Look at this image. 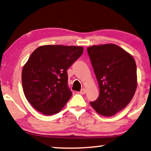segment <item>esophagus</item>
<instances>
[{"instance_id":"1","label":"esophagus","mask_w":151,"mask_h":151,"mask_svg":"<svg viewBox=\"0 0 151 151\" xmlns=\"http://www.w3.org/2000/svg\"><path fill=\"white\" fill-rule=\"evenodd\" d=\"M85 92H86V89L83 88V89H82L81 90L79 93H80L81 94H85Z\"/></svg>"}]
</instances>
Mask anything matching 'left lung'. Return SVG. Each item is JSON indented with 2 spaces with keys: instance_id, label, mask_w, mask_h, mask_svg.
I'll list each match as a JSON object with an SVG mask.
<instances>
[{
  "instance_id": "obj_1",
  "label": "left lung",
  "mask_w": 151,
  "mask_h": 151,
  "mask_svg": "<svg viewBox=\"0 0 151 151\" xmlns=\"http://www.w3.org/2000/svg\"><path fill=\"white\" fill-rule=\"evenodd\" d=\"M100 94L90 102L101 115L113 116L133 98L137 87L136 64L134 58L114 44L87 47Z\"/></svg>"
}]
</instances>
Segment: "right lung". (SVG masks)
Instances as JSON below:
<instances>
[{
	"mask_svg": "<svg viewBox=\"0 0 151 151\" xmlns=\"http://www.w3.org/2000/svg\"><path fill=\"white\" fill-rule=\"evenodd\" d=\"M83 52L82 47L43 45L31 54L22 73L24 95L45 115L59 112L72 96L67 70Z\"/></svg>",
	"mask_w": 151,
	"mask_h": 151,
	"instance_id": "obj_1",
	"label": "right lung"
}]
</instances>
